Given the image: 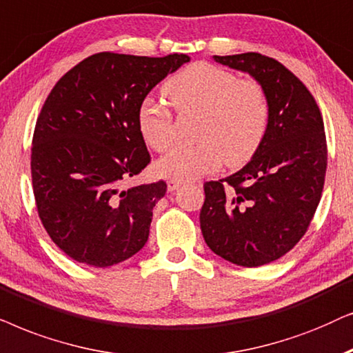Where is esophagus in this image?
I'll use <instances>...</instances> for the list:
<instances>
[{
    "instance_id": "esophagus-1",
    "label": "esophagus",
    "mask_w": 353,
    "mask_h": 353,
    "mask_svg": "<svg viewBox=\"0 0 353 353\" xmlns=\"http://www.w3.org/2000/svg\"><path fill=\"white\" fill-rule=\"evenodd\" d=\"M182 185H184V182L176 181V179H168V190H169V192L177 190V189H179V187H182Z\"/></svg>"
}]
</instances>
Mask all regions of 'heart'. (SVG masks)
Returning a JSON list of instances; mask_svg holds the SVG:
<instances>
[{
    "instance_id": "obj_1",
    "label": "heart",
    "mask_w": 353,
    "mask_h": 353,
    "mask_svg": "<svg viewBox=\"0 0 353 353\" xmlns=\"http://www.w3.org/2000/svg\"><path fill=\"white\" fill-rule=\"evenodd\" d=\"M163 93L179 112L200 111L192 147H176L154 163L158 176L181 182L218 169L247 163L265 139L270 101L255 79H237L218 65L195 63L169 77ZM137 125L150 148L163 152L174 142L172 114L147 98L139 108Z\"/></svg>"
}]
</instances>
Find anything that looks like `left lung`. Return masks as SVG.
Segmentation results:
<instances>
[{
	"mask_svg": "<svg viewBox=\"0 0 353 353\" xmlns=\"http://www.w3.org/2000/svg\"><path fill=\"white\" fill-rule=\"evenodd\" d=\"M265 87L270 125L241 171L203 185L200 228L211 250L239 266L255 268L292 250L312 223L327 166L319 108L279 61L260 53L213 56Z\"/></svg>",
	"mask_w": 353,
	"mask_h": 353,
	"instance_id": "left-lung-1",
	"label": "left lung"
}]
</instances>
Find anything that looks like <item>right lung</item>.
<instances>
[{
  "label": "right lung",
  "mask_w": 353,
  "mask_h": 353,
  "mask_svg": "<svg viewBox=\"0 0 353 353\" xmlns=\"http://www.w3.org/2000/svg\"><path fill=\"white\" fill-rule=\"evenodd\" d=\"M189 61L177 53H97L65 72L46 98L32 142V184L43 228L72 260L106 268L147 243L168 185L122 189L150 163L139 108Z\"/></svg>",
  "instance_id": "1"
}]
</instances>
